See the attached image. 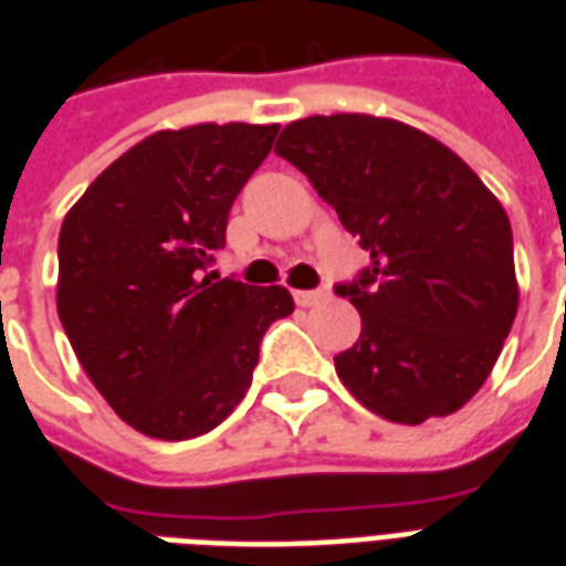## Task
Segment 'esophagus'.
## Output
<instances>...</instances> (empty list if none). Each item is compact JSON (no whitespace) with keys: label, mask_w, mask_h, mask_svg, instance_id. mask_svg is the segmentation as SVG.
Returning <instances> with one entry per match:
<instances>
[{"label":"esophagus","mask_w":566,"mask_h":566,"mask_svg":"<svg viewBox=\"0 0 566 566\" xmlns=\"http://www.w3.org/2000/svg\"><path fill=\"white\" fill-rule=\"evenodd\" d=\"M293 300H296V305H302V308H311V305H319V302L326 300V293L323 291H293Z\"/></svg>","instance_id":"esophagus-1"}]
</instances>
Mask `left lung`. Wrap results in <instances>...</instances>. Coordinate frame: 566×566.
<instances>
[{
  "label": "left lung",
  "instance_id": "obj_1",
  "mask_svg": "<svg viewBox=\"0 0 566 566\" xmlns=\"http://www.w3.org/2000/svg\"><path fill=\"white\" fill-rule=\"evenodd\" d=\"M275 153L370 252V266L335 287L361 314L355 346L335 355L346 390L405 426L455 413L491 376L517 317L500 199L449 146L399 119H296Z\"/></svg>",
  "mask_w": 566,
  "mask_h": 566
}]
</instances>
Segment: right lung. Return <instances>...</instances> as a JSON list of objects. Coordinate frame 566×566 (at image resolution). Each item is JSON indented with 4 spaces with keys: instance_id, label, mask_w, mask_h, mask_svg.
Instances as JSON below:
<instances>
[{
    "instance_id": "add662e5",
    "label": "right lung",
    "mask_w": 566,
    "mask_h": 566,
    "mask_svg": "<svg viewBox=\"0 0 566 566\" xmlns=\"http://www.w3.org/2000/svg\"><path fill=\"white\" fill-rule=\"evenodd\" d=\"M275 135V123L155 132L66 211L57 317L105 402L146 438L220 426L252 385L264 332L293 314L282 284L199 279Z\"/></svg>"
}]
</instances>
